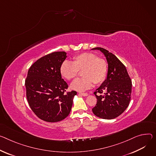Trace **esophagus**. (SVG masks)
Returning <instances> with one entry per match:
<instances>
[{
  "mask_svg": "<svg viewBox=\"0 0 156 156\" xmlns=\"http://www.w3.org/2000/svg\"><path fill=\"white\" fill-rule=\"evenodd\" d=\"M79 95H81L83 96H87L88 95V94L87 93H79Z\"/></svg>",
  "mask_w": 156,
  "mask_h": 156,
  "instance_id": "obj_1",
  "label": "esophagus"
}]
</instances>
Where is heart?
<instances>
[{
  "mask_svg": "<svg viewBox=\"0 0 156 156\" xmlns=\"http://www.w3.org/2000/svg\"><path fill=\"white\" fill-rule=\"evenodd\" d=\"M82 78H77L71 84L72 89L84 91L93 86V83H103L107 76L108 64L103 58L93 53H83L73 58V62L64 61L60 66V73L70 80L76 77L79 70H82Z\"/></svg>",
  "mask_w": 156,
  "mask_h": 156,
  "instance_id": "1",
  "label": "heart"
}]
</instances>
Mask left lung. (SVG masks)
Here are the masks:
<instances>
[{
    "label": "left lung",
    "mask_w": 156,
    "mask_h": 156,
    "mask_svg": "<svg viewBox=\"0 0 156 156\" xmlns=\"http://www.w3.org/2000/svg\"><path fill=\"white\" fill-rule=\"evenodd\" d=\"M92 50L101 51L107 60V78L94 93L97 103L92 109L96 116L105 119L117 118L126 109L131 100V80L122 62L107 50L96 47ZM105 92L104 95L97 93Z\"/></svg>",
    "instance_id": "obj_1"
}]
</instances>
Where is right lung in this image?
<instances>
[{
    "instance_id": "obj_1",
    "label": "right lung",
    "mask_w": 156,
    "mask_h": 156,
    "mask_svg": "<svg viewBox=\"0 0 156 156\" xmlns=\"http://www.w3.org/2000/svg\"><path fill=\"white\" fill-rule=\"evenodd\" d=\"M65 51H55L37 60L25 80L28 103L35 114L47 122H55L69 114L76 91L65 93L68 86L62 78L60 66L66 58Z\"/></svg>"
}]
</instances>
